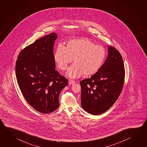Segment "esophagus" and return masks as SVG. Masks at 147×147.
Returning <instances> with one entry per match:
<instances>
[{"instance_id":"34e87169","label":"esophagus","mask_w":147,"mask_h":147,"mask_svg":"<svg viewBox=\"0 0 147 147\" xmlns=\"http://www.w3.org/2000/svg\"><path fill=\"white\" fill-rule=\"evenodd\" d=\"M75 83V82L74 80H69V84L70 85H73Z\"/></svg>"}]
</instances>
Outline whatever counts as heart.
<instances>
[{"mask_svg": "<svg viewBox=\"0 0 147 147\" xmlns=\"http://www.w3.org/2000/svg\"><path fill=\"white\" fill-rule=\"evenodd\" d=\"M107 52L101 45H95L88 39H74L66 47L59 45L54 55L55 62L62 71L67 69L73 60L74 65L66 73L70 78H77L84 74L90 76L98 72L105 61Z\"/></svg>", "mask_w": 147, "mask_h": 147, "instance_id": "b5f03b06", "label": "heart"}]
</instances>
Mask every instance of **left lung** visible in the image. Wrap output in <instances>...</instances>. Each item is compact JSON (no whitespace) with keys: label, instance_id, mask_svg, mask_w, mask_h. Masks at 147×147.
<instances>
[{"label":"left lung","instance_id":"1","mask_svg":"<svg viewBox=\"0 0 147 147\" xmlns=\"http://www.w3.org/2000/svg\"><path fill=\"white\" fill-rule=\"evenodd\" d=\"M108 52L100 71L80 82L81 105L85 111L94 115L104 113L111 108L123 86L125 70L122 57L113 47L108 46Z\"/></svg>","mask_w":147,"mask_h":147}]
</instances>
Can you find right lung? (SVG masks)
<instances>
[{"mask_svg":"<svg viewBox=\"0 0 147 147\" xmlns=\"http://www.w3.org/2000/svg\"><path fill=\"white\" fill-rule=\"evenodd\" d=\"M55 32L38 39L23 49L16 62V77L25 100L32 108L51 113L59 106L60 93L67 78L55 70L53 49Z\"/></svg>","mask_w":147,"mask_h":147,"instance_id":"add662e5","label":"right lung"}]
</instances>
